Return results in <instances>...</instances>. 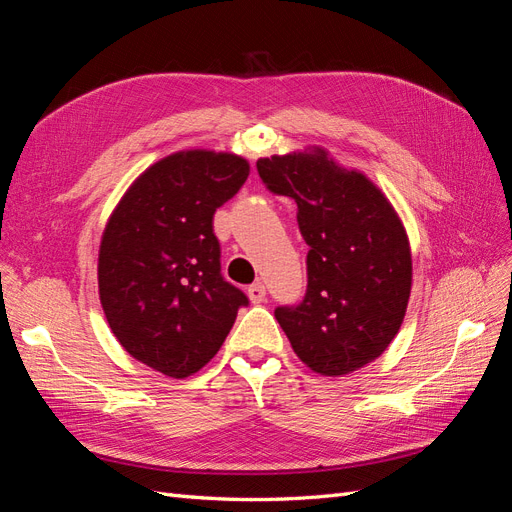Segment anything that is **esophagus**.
<instances>
[{"instance_id":"esophagus-1","label":"esophagus","mask_w":512,"mask_h":512,"mask_svg":"<svg viewBox=\"0 0 512 512\" xmlns=\"http://www.w3.org/2000/svg\"><path fill=\"white\" fill-rule=\"evenodd\" d=\"M247 297H250L252 303H262V301H265V299H267V288H265V284H262V282L252 284L250 288H247Z\"/></svg>"}]
</instances>
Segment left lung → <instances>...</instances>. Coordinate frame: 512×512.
<instances>
[{"label": "left lung", "mask_w": 512, "mask_h": 512, "mask_svg": "<svg viewBox=\"0 0 512 512\" xmlns=\"http://www.w3.org/2000/svg\"><path fill=\"white\" fill-rule=\"evenodd\" d=\"M267 190L297 203L309 245L307 290L275 318L299 359L320 376H344L376 361L406 316L412 254L393 205L359 170L329 153L260 158Z\"/></svg>", "instance_id": "1"}]
</instances>
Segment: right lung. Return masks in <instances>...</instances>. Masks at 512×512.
<instances>
[{"instance_id":"right-lung-1","label":"right lung","mask_w":512,"mask_h":512,"mask_svg":"<svg viewBox=\"0 0 512 512\" xmlns=\"http://www.w3.org/2000/svg\"><path fill=\"white\" fill-rule=\"evenodd\" d=\"M250 175L235 153H173L138 177L104 228L100 303L136 361L188 378L222 348L247 297L222 277L213 213Z\"/></svg>"}]
</instances>
